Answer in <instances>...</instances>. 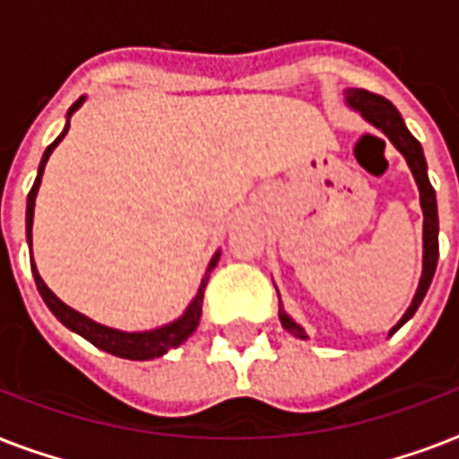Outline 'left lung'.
Wrapping results in <instances>:
<instances>
[{"label": "left lung", "instance_id": "obj_1", "mask_svg": "<svg viewBox=\"0 0 459 459\" xmlns=\"http://www.w3.org/2000/svg\"><path fill=\"white\" fill-rule=\"evenodd\" d=\"M345 100L352 109H357L362 114L369 124H374L377 128L388 135L393 145L398 147L403 157L407 159V164L412 169V176L420 186V197H421V209H424V272H421L420 288H417V295H414L412 305L403 314V319L391 328V333H395L407 319H412L414 312L420 309L424 295H427L429 286H431V279L436 273V264H438V207H436V193L431 183H429L427 176V159H424V152H421L420 140L414 138L412 133L407 131L405 121L398 114V109L393 107L385 97L374 95L369 90L362 88H350L345 92ZM281 326L286 328L288 333L298 335V338H307L305 331H302L298 324H295L286 312H279Z\"/></svg>", "mask_w": 459, "mask_h": 459}]
</instances>
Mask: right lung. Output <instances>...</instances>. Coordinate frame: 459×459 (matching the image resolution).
Wrapping results in <instances>:
<instances>
[{"mask_svg":"<svg viewBox=\"0 0 459 459\" xmlns=\"http://www.w3.org/2000/svg\"><path fill=\"white\" fill-rule=\"evenodd\" d=\"M81 104H82V97L74 104V107H71V109H68V118H71V114H74ZM66 133H68V126L64 128V133H61L59 138L54 140L52 145L45 150L42 161H39L38 178H35L30 193H28V209H25L28 245L32 243V212H35V197H38L42 171H45V164H47V159H49V154H52V150L59 145ZM216 262H219V252H216L214 259L209 262V272L214 269ZM30 266H32V276H35V286H38L42 300H45V305L52 309L54 316H56L64 326H68L71 331H75V333H81L85 341H90L92 345L104 350V352H111V355H117V357H126V359H152V357L164 355L166 350L176 348V345H180V342L186 341L187 335L193 333L195 328H197V324H200L202 300H204V288H207V281H209V273H207L204 281H202L200 290H197V298L190 302V307H187L186 314H183L178 321H173V324H169V326L157 328V331H145V333H124V331H117V328H107L102 326V324H95V321L88 319V316H82L81 312H75V309H71L68 305H64V302H61L59 298H56V295L45 286V281L39 279L38 269H35V262H32Z\"/></svg>","mask_w":459,"mask_h":459,"instance_id":"right-lung-1","label":"right lung"}]
</instances>
